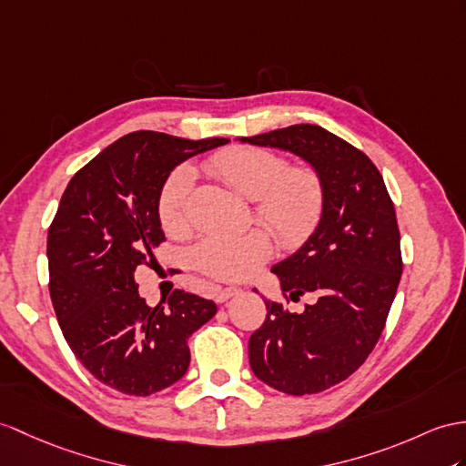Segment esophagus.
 <instances>
[{
  "label": "esophagus",
  "mask_w": 466,
  "mask_h": 466,
  "mask_svg": "<svg viewBox=\"0 0 466 466\" xmlns=\"http://www.w3.org/2000/svg\"><path fill=\"white\" fill-rule=\"evenodd\" d=\"M239 292H241L239 287H223V289L218 290V294H215V300L225 302V300H229L231 297H235V294H239Z\"/></svg>",
  "instance_id": "1"
}]
</instances>
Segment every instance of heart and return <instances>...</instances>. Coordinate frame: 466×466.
I'll list each match as a JSON object with an SVG mask.
<instances>
[{"mask_svg": "<svg viewBox=\"0 0 466 466\" xmlns=\"http://www.w3.org/2000/svg\"><path fill=\"white\" fill-rule=\"evenodd\" d=\"M208 169L237 194L255 201V219L277 237L282 247H299L319 227L326 187L320 172L309 164L290 166L279 152L253 146H235L209 157ZM194 172L176 167L157 196V218L169 235L187 227V208ZM272 255L270 237L260 231L245 235H209L191 248V263L219 280L253 277Z\"/></svg>", "mask_w": 466, "mask_h": 466, "instance_id": "1", "label": "heart"}]
</instances>
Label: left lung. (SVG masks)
<instances>
[{
    "label": "left lung",
    "instance_id": "left-lung-1",
    "mask_svg": "<svg viewBox=\"0 0 466 466\" xmlns=\"http://www.w3.org/2000/svg\"><path fill=\"white\" fill-rule=\"evenodd\" d=\"M241 140L297 154L324 179L319 227L272 267L287 302L306 292L319 300L299 314L265 300L267 319L248 339V361L260 381L289 395L319 393L364 364L385 328L403 270L393 201L376 164L316 124Z\"/></svg>",
    "mask_w": 466,
    "mask_h": 466
}]
</instances>
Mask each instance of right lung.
Returning a JSON list of instances; mask_svg holds the SVG:
<instances>
[{"instance_id":"obj_1","label":"right lung","mask_w":466,"mask_h":466,"mask_svg":"<svg viewBox=\"0 0 466 466\" xmlns=\"http://www.w3.org/2000/svg\"><path fill=\"white\" fill-rule=\"evenodd\" d=\"M227 142L130 132L65 189L47 235L53 309L76 360L112 390L144 397L184 378L189 336L218 312L213 300L179 289L147 306L134 272L166 241L157 196L169 172Z\"/></svg>"}]
</instances>
